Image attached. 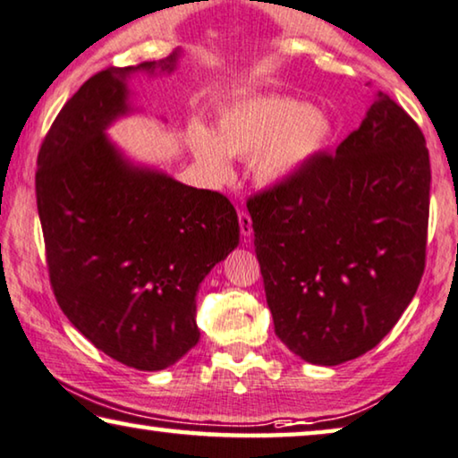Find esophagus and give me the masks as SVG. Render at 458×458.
<instances>
[{"instance_id":"esophagus-1","label":"esophagus","mask_w":458,"mask_h":458,"mask_svg":"<svg viewBox=\"0 0 458 458\" xmlns=\"http://www.w3.org/2000/svg\"><path fill=\"white\" fill-rule=\"evenodd\" d=\"M240 231L243 237H250L251 235V216L248 213H240Z\"/></svg>"}]
</instances>
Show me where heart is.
I'll return each mask as SVG.
<instances>
[{"label":"heart","mask_w":458,"mask_h":458,"mask_svg":"<svg viewBox=\"0 0 458 458\" xmlns=\"http://www.w3.org/2000/svg\"><path fill=\"white\" fill-rule=\"evenodd\" d=\"M335 125L310 105L287 97L242 98L216 117V131L194 125L190 147L216 182L229 177V157L251 158L260 185L289 182L328 148Z\"/></svg>","instance_id":"b5f03b06"}]
</instances>
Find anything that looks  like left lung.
<instances>
[{
    "mask_svg": "<svg viewBox=\"0 0 458 458\" xmlns=\"http://www.w3.org/2000/svg\"><path fill=\"white\" fill-rule=\"evenodd\" d=\"M429 182L420 125L376 92L335 155L250 198L275 333L295 355L339 366L399 322L426 268Z\"/></svg>",
    "mask_w": 458,
    "mask_h": 458,
    "instance_id": "8db88e82",
    "label": "left lung"
}]
</instances>
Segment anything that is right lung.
Listing matches in <instances>:
<instances>
[{
	"mask_svg": "<svg viewBox=\"0 0 458 458\" xmlns=\"http://www.w3.org/2000/svg\"><path fill=\"white\" fill-rule=\"evenodd\" d=\"M177 57L89 78L37 158V208L59 308L98 351L142 372L174 366L198 343V287L240 243L227 198L134 165L105 134L131 111L130 76L169 74Z\"/></svg>",
	"mask_w": 458,
	"mask_h": 458,
	"instance_id": "1",
	"label": "right lung"
}]
</instances>
